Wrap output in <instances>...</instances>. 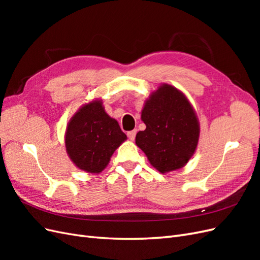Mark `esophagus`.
<instances>
[{
  "label": "esophagus",
  "mask_w": 260,
  "mask_h": 260,
  "mask_svg": "<svg viewBox=\"0 0 260 260\" xmlns=\"http://www.w3.org/2000/svg\"><path fill=\"white\" fill-rule=\"evenodd\" d=\"M136 135H137V130H132V131H129V132L127 133V136H128V138H129V140H130V141H133V140H135Z\"/></svg>",
  "instance_id": "esophagus-1"
}]
</instances>
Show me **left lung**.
Returning <instances> with one entry per match:
<instances>
[{"mask_svg":"<svg viewBox=\"0 0 260 260\" xmlns=\"http://www.w3.org/2000/svg\"><path fill=\"white\" fill-rule=\"evenodd\" d=\"M136 144L161 174L184 167L198 147L199 118L185 94L167 83L160 84L145 101Z\"/></svg>","mask_w":260,"mask_h":260,"instance_id":"1","label":"left lung"}]
</instances>
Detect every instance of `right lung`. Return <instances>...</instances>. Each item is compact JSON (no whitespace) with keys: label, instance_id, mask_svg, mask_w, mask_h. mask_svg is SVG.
Wrapping results in <instances>:
<instances>
[{"label":"right lung","instance_id":"right-lung-1","mask_svg":"<svg viewBox=\"0 0 260 260\" xmlns=\"http://www.w3.org/2000/svg\"><path fill=\"white\" fill-rule=\"evenodd\" d=\"M127 136L118 121L105 112L102 100L83 104L69 120L65 145L69 158L79 168L90 174H100Z\"/></svg>","mask_w":260,"mask_h":260}]
</instances>
